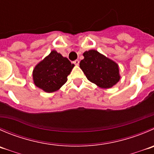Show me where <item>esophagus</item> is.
<instances>
[{"instance_id": "esophagus-1", "label": "esophagus", "mask_w": 154, "mask_h": 154, "mask_svg": "<svg viewBox=\"0 0 154 154\" xmlns=\"http://www.w3.org/2000/svg\"><path fill=\"white\" fill-rule=\"evenodd\" d=\"M79 62H79V60H77H77L74 61V65H79Z\"/></svg>"}]
</instances>
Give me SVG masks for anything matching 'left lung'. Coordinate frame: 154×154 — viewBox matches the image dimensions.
Segmentation results:
<instances>
[{
	"instance_id": "obj_1",
	"label": "left lung",
	"mask_w": 154,
	"mask_h": 154,
	"mask_svg": "<svg viewBox=\"0 0 154 154\" xmlns=\"http://www.w3.org/2000/svg\"><path fill=\"white\" fill-rule=\"evenodd\" d=\"M80 67L86 78L102 89H109L120 80L119 65L97 50L83 53Z\"/></svg>"
}]
</instances>
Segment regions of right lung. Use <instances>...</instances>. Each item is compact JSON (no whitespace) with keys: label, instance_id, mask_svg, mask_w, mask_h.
Wrapping results in <instances>:
<instances>
[{"label":"right lung","instance_id":"1","mask_svg":"<svg viewBox=\"0 0 154 154\" xmlns=\"http://www.w3.org/2000/svg\"><path fill=\"white\" fill-rule=\"evenodd\" d=\"M74 67L67 58L53 50L34 67L32 72L34 85L48 93L56 92L66 83Z\"/></svg>","mask_w":154,"mask_h":154}]
</instances>
